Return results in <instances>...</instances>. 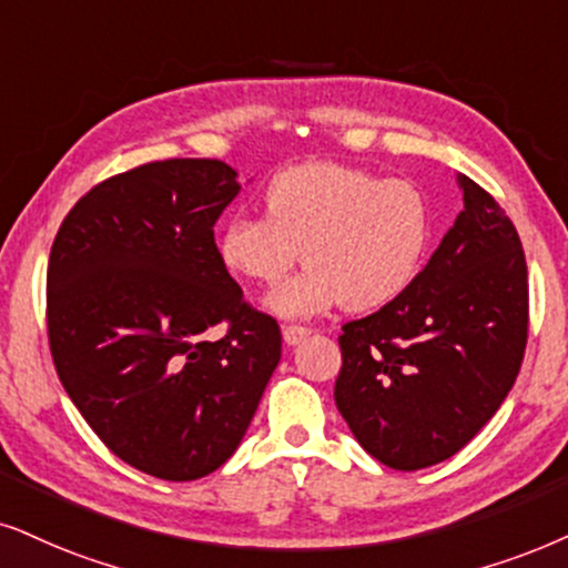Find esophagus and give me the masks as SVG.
I'll use <instances>...</instances> for the list:
<instances>
[{
    "instance_id": "esophagus-1",
    "label": "esophagus",
    "mask_w": 568,
    "mask_h": 568,
    "mask_svg": "<svg viewBox=\"0 0 568 568\" xmlns=\"http://www.w3.org/2000/svg\"><path fill=\"white\" fill-rule=\"evenodd\" d=\"M308 333H312V329L304 325H283V337H285V343H291V346H296V343L304 341Z\"/></svg>"
}]
</instances>
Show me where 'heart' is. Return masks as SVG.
Wrapping results in <instances>:
<instances>
[{
    "mask_svg": "<svg viewBox=\"0 0 568 568\" xmlns=\"http://www.w3.org/2000/svg\"><path fill=\"white\" fill-rule=\"evenodd\" d=\"M429 239L433 214L414 183L308 162L272 178L264 217L227 222L220 260L248 283L275 285L304 251L308 267L272 291L277 314L314 317L335 304L375 312L414 283Z\"/></svg>",
    "mask_w": 568,
    "mask_h": 568,
    "instance_id": "1",
    "label": "heart"
}]
</instances>
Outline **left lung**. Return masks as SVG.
<instances>
[{
  "instance_id": "obj_1",
  "label": "left lung",
  "mask_w": 568,
  "mask_h": 568,
  "mask_svg": "<svg viewBox=\"0 0 568 568\" xmlns=\"http://www.w3.org/2000/svg\"><path fill=\"white\" fill-rule=\"evenodd\" d=\"M464 212L406 293L343 325L335 404L379 464L416 471L464 448L498 412L529 335L514 222L471 178Z\"/></svg>"
}]
</instances>
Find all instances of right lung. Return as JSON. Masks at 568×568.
Returning a JSON list of instances; mask_svg holds the SVG:
<instances>
[{"label": "right lung", "mask_w": 568, "mask_h": 568, "mask_svg": "<svg viewBox=\"0 0 568 568\" xmlns=\"http://www.w3.org/2000/svg\"><path fill=\"white\" fill-rule=\"evenodd\" d=\"M239 191L210 156L139 164L78 199L49 254L57 377L114 456L170 483L235 454L280 362L277 320L243 298L214 243Z\"/></svg>", "instance_id": "right-lung-1"}]
</instances>
